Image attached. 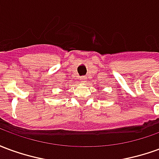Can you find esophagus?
Instances as JSON below:
<instances>
[{
	"label": "esophagus",
	"instance_id": "esophagus-1",
	"mask_svg": "<svg viewBox=\"0 0 159 159\" xmlns=\"http://www.w3.org/2000/svg\"><path fill=\"white\" fill-rule=\"evenodd\" d=\"M80 79H81V81H82V82H83V83H84V82H86L87 77L85 76H83L80 77Z\"/></svg>",
	"mask_w": 159,
	"mask_h": 159
}]
</instances>
